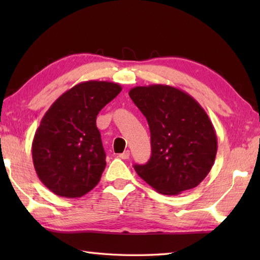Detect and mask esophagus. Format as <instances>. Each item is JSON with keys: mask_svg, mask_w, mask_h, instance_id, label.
I'll use <instances>...</instances> for the list:
<instances>
[{"mask_svg": "<svg viewBox=\"0 0 260 260\" xmlns=\"http://www.w3.org/2000/svg\"><path fill=\"white\" fill-rule=\"evenodd\" d=\"M129 155H131V153H129L128 150H127V151H125V152H123V153H120L119 155H118V157H120L121 159H128V158H129Z\"/></svg>", "mask_w": 260, "mask_h": 260, "instance_id": "1", "label": "esophagus"}]
</instances>
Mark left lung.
Wrapping results in <instances>:
<instances>
[{
  "label": "left lung",
  "mask_w": 260,
  "mask_h": 260,
  "mask_svg": "<svg viewBox=\"0 0 260 260\" xmlns=\"http://www.w3.org/2000/svg\"><path fill=\"white\" fill-rule=\"evenodd\" d=\"M128 93L151 132V157L144 165H134L136 173L167 196L198 186L218 150L214 127L200 104L167 85L137 86Z\"/></svg>",
  "instance_id": "obj_1"
}]
</instances>
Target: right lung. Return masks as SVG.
I'll list each match as a JSON object with an SVG mask.
<instances>
[{"mask_svg":"<svg viewBox=\"0 0 260 260\" xmlns=\"http://www.w3.org/2000/svg\"><path fill=\"white\" fill-rule=\"evenodd\" d=\"M120 91L115 82H80L42 117L32 142V159L39 179L54 194L80 198L98 184L106 154L96 118Z\"/></svg>","mask_w":260,"mask_h":260,"instance_id":"right-lung-1","label":"right lung"}]
</instances>
